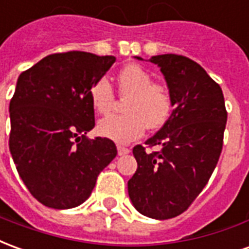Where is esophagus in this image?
Wrapping results in <instances>:
<instances>
[{"instance_id":"34e87169","label":"esophagus","mask_w":249,"mask_h":249,"mask_svg":"<svg viewBox=\"0 0 249 249\" xmlns=\"http://www.w3.org/2000/svg\"><path fill=\"white\" fill-rule=\"evenodd\" d=\"M117 151H119L120 156H124V155H128V153H129L130 149H129V148H126V146L119 145V146H117Z\"/></svg>"}]
</instances>
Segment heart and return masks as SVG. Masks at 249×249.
<instances>
[{
	"mask_svg": "<svg viewBox=\"0 0 249 249\" xmlns=\"http://www.w3.org/2000/svg\"><path fill=\"white\" fill-rule=\"evenodd\" d=\"M120 93L130 96L124 114H110L97 125L98 133L116 142H129L148 129H159L172 113L173 97L169 88L153 82V76L142 66L129 64L117 76ZM89 98L94 110L109 113L116 94L107 77H100L89 88Z\"/></svg>",
	"mask_w": 249,
	"mask_h": 249,
	"instance_id": "obj_1",
	"label": "heart"
}]
</instances>
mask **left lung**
Returning a JSON list of instances; mask_svg holds the SVG:
<instances>
[{"label": "left lung", "mask_w": 249, "mask_h": 249, "mask_svg": "<svg viewBox=\"0 0 249 249\" xmlns=\"http://www.w3.org/2000/svg\"><path fill=\"white\" fill-rule=\"evenodd\" d=\"M141 60L140 57H137ZM172 93V114L156 135L136 145L137 171L128 181L135 208L157 220L176 217L195 201L219 161L227 124L223 90L197 62L178 54L149 58Z\"/></svg>", "instance_id": "8db88e82"}]
</instances>
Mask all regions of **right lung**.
I'll use <instances>...</instances> for the list:
<instances>
[{"label": "right lung", "instance_id": "1", "mask_svg": "<svg viewBox=\"0 0 249 249\" xmlns=\"http://www.w3.org/2000/svg\"><path fill=\"white\" fill-rule=\"evenodd\" d=\"M114 61L87 52L54 53L19 74L9 105V149L32 196L49 208L84 203L117 155L112 140L85 136L94 126L89 88Z\"/></svg>", "mask_w": 249, "mask_h": 249}]
</instances>
